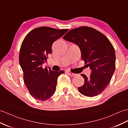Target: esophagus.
<instances>
[{"label":"esophagus","instance_id":"esophagus-1","mask_svg":"<svg viewBox=\"0 0 128 128\" xmlns=\"http://www.w3.org/2000/svg\"><path fill=\"white\" fill-rule=\"evenodd\" d=\"M67 74H68L70 76H75V74L74 73H71V72H67Z\"/></svg>","mask_w":128,"mask_h":128}]
</instances>
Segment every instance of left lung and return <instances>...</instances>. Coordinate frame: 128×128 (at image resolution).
Here are the masks:
<instances>
[{
  "label": "left lung",
  "instance_id": "obj_1",
  "mask_svg": "<svg viewBox=\"0 0 128 128\" xmlns=\"http://www.w3.org/2000/svg\"><path fill=\"white\" fill-rule=\"evenodd\" d=\"M63 38L78 45L82 60L92 70L89 77L81 74L84 83L78 88V91L88 97L100 94L107 86L115 70V51L111 42L102 33L86 26L70 30Z\"/></svg>",
  "mask_w": 128,
  "mask_h": 128
}]
</instances>
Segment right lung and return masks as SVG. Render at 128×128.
Returning <instances> with one entry per match:
<instances>
[{"label":"right lung","mask_w":128,"mask_h":128,"mask_svg":"<svg viewBox=\"0 0 128 128\" xmlns=\"http://www.w3.org/2000/svg\"><path fill=\"white\" fill-rule=\"evenodd\" d=\"M68 29L57 30L40 27L32 30L26 36L19 54L20 64L24 72V83L30 95L44 101L54 94L58 76L63 70L54 71L51 68H43L48 55L52 52V45Z\"/></svg>","instance_id":"obj_1"}]
</instances>
